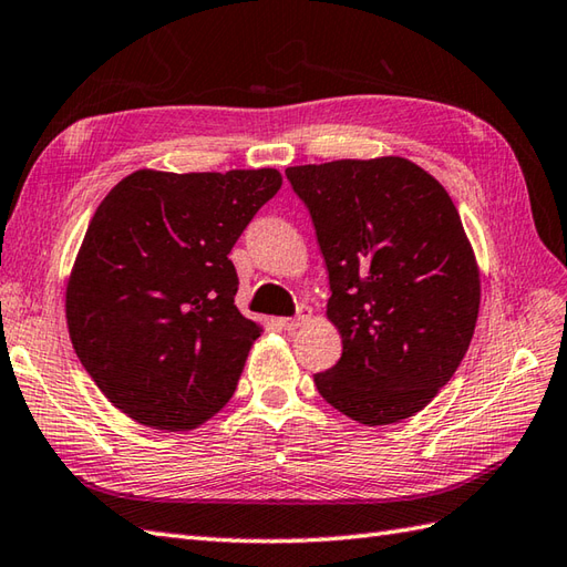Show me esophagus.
Masks as SVG:
<instances>
[{
  "label": "esophagus",
  "instance_id": "34e87169",
  "mask_svg": "<svg viewBox=\"0 0 567 567\" xmlns=\"http://www.w3.org/2000/svg\"><path fill=\"white\" fill-rule=\"evenodd\" d=\"M305 321H307V309H299V311H297V317H290V319H280V321H277V323H280V327H282L285 331H295V329L302 327Z\"/></svg>",
  "mask_w": 567,
  "mask_h": 567
}]
</instances>
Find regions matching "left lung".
I'll return each instance as SVG.
<instances>
[{
  "label": "left lung",
  "instance_id": "obj_1",
  "mask_svg": "<svg viewBox=\"0 0 567 567\" xmlns=\"http://www.w3.org/2000/svg\"><path fill=\"white\" fill-rule=\"evenodd\" d=\"M329 270L343 355L319 394L360 424L421 412L461 365L480 277L453 199L404 158L287 167Z\"/></svg>",
  "mask_w": 567,
  "mask_h": 567
}]
</instances>
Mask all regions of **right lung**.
<instances>
[{
	"mask_svg": "<svg viewBox=\"0 0 567 567\" xmlns=\"http://www.w3.org/2000/svg\"><path fill=\"white\" fill-rule=\"evenodd\" d=\"M282 177L270 167L122 179L94 212L68 282L84 370L143 426L187 431L231 400L262 329L236 309L228 260Z\"/></svg>",
	"mask_w": 567,
	"mask_h": 567,
	"instance_id": "add662e5",
	"label": "right lung"
}]
</instances>
